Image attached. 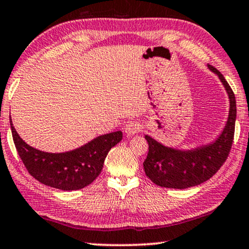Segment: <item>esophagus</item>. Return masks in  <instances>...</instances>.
<instances>
[{"label": "esophagus", "mask_w": 249, "mask_h": 249, "mask_svg": "<svg viewBox=\"0 0 249 249\" xmlns=\"http://www.w3.org/2000/svg\"><path fill=\"white\" fill-rule=\"evenodd\" d=\"M142 128V125L140 124L139 122H128L125 124L124 131L127 136H133V134L140 132Z\"/></svg>", "instance_id": "1"}]
</instances>
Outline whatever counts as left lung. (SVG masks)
<instances>
[{
	"label": "left lung",
	"mask_w": 249,
	"mask_h": 249,
	"mask_svg": "<svg viewBox=\"0 0 249 249\" xmlns=\"http://www.w3.org/2000/svg\"><path fill=\"white\" fill-rule=\"evenodd\" d=\"M209 70L219 77L229 95L230 111L225 127L215 140L191 149L167 147L146 134L148 154L143 161L146 175L159 187L173 189H187L211 178L225 162L232 147L236 118V103L234 92L225 77L213 66Z\"/></svg>",
	"instance_id": "left-lung-1"
}]
</instances>
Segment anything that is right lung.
Wrapping results in <instances>:
<instances>
[{"mask_svg":"<svg viewBox=\"0 0 249 249\" xmlns=\"http://www.w3.org/2000/svg\"><path fill=\"white\" fill-rule=\"evenodd\" d=\"M11 133L18 155L30 175L45 185L60 190H79L94 182L113 146L122 140V131L96 137L91 142L65 153H47L28 145L10 119Z\"/></svg>","mask_w":249,"mask_h":249,"instance_id":"right-lung-1","label":"right lung"}]
</instances>
